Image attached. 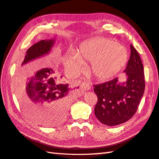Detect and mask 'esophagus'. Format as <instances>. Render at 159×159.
Instances as JSON below:
<instances>
[{
    "label": "esophagus",
    "instance_id": "esophagus-1",
    "mask_svg": "<svg viewBox=\"0 0 159 159\" xmlns=\"http://www.w3.org/2000/svg\"><path fill=\"white\" fill-rule=\"evenodd\" d=\"M81 89H82L84 91H88L91 89V87H90V85H89V84L85 83V82H83L82 83V84H81Z\"/></svg>",
    "mask_w": 159,
    "mask_h": 159
}]
</instances>
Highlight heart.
<instances>
[{
  "label": "heart",
  "mask_w": 159,
  "mask_h": 159,
  "mask_svg": "<svg viewBox=\"0 0 159 159\" xmlns=\"http://www.w3.org/2000/svg\"><path fill=\"white\" fill-rule=\"evenodd\" d=\"M128 60L125 49L111 39L98 38L81 45L75 56L68 55L66 65L79 72L83 64L91 63V74L99 81H108L118 74Z\"/></svg>",
  "instance_id": "1"
}]
</instances>
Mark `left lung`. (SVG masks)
Here are the masks:
<instances>
[{
  "mask_svg": "<svg viewBox=\"0 0 159 159\" xmlns=\"http://www.w3.org/2000/svg\"><path fill=\"white\" fill-rule=\"evenodd\" d=\"M131 53L124 72L127 81L120 84L118 79L93 84L97 96L95 115L101 123L113 126L128 121L135 114L144 95V67L136 48L130 45Z\"/></svg>",
  "mask_w": 159,
  "mask_h": 159,
  "instance_id": "left-lung-1",
  "label": "left lung"
}]
</instances>
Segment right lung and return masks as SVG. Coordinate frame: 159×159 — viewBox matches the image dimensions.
Segmentation results:
<instances>
[{
	"label": "right lung",
	"instance_id": "1",
	"mask_svg": "<svg viewBox=\"0 0 159 159\" xmlns=\"http://www.w3.org/2000/svg\"><path fill=\"white\" fill-rule=\"evenodd\" d=\"M54 40H42L28 49L23 64L47 54ZM51 68L36 72L19 95L24 111L30 119L45 125L60 124L66 117L70 103L68 84H60Z\"/></svg>",
	"mask_w": 159,
	"mask_h": 159
}]
</instances>
